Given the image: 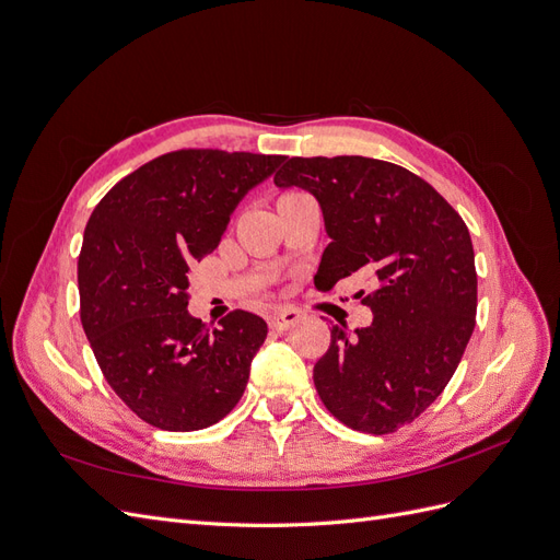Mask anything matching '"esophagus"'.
Segmentation results:
<instances>
[{"label":"esophagus","mask_w":560,"mask_h":560,"mask_svg":"<svg viewBox=\"0 0 560 560\" xmlns=\"http://www.w3.org/2000/svg\"><path fill=\"white\" fill-rule=\"evenodd\" d=\"M306 317L301 308H280L276 313L268 315V327L276 329V331H287L290 327H294L296 322H301Z\"/></svg>","instance_id":"1"}]
</instances>
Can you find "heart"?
<instances>
[{"instance_id":"b5f03b06","label":"heart","mask_w":560,"mask_h":560,"mask_svg":"<svg viewBox=\"0 0 560 560\" xmlns=\"http://www.w3.org/2000/svg\"><path fill=\"white\" fill-rule=\"evenodd\" d=\"M294 194H296V191H290V194H282L280 198H287V196H294ZM280 198H278V200H280Z\"/></svg>"}]
</instances>
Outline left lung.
I'll use <instances>...</instances> for the list:
<instances>
[{"instance_id":"left-lung-1","label":"left lung","mask_w":560,"mask_h":560,"mask_svg":"<svg viewBox=\"0 0 560 560\" xmlns=\"http://www.w3.org/2000/svg\"><path fill=\"white\" fill-rule=\"evenodd\" d=\"M282 163L276 186L311 191L331 238L317 290L352 273L374 282L362 299L374 322L354 334L331 329L313 369L317 395L352 430L395 432L444 393L477 325L469 231L444 196L401 165L364 156Z\"/></svg>"}]
</instances>
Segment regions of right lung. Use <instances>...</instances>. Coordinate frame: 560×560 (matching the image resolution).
Returning <instances> with one entry per match:
<instances>
[{
	"label": "right lung",
	"mask_w": 560,
	"mask_h": 560,
	"mask_svg": "<svg viewBox=\"0 0 560 560\" xmlns=\"http://www.w3.org/2000/svg\"><path fill=\"white\" fill-rule=\"evenodd\" d=\"M284 156L179 149L144 163L97 202L79 254L81 325L114 393L149 425L194 432L241 401L266 322L191 317L189 266L210 254L243 196Z\"/></svg>",
	"instance_id": "obj_1"
}]
</instances>
